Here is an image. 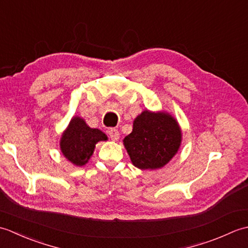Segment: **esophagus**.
Segmentation results:
<instances>
[{
  "mask_svg": "<svg viewBox=\"0 0 248 248\" xmlns=\"http://www.w3.org/2000/svg\"><path fill=\"white\" fill-rule=\"evenodd\" d=\"M108 135H109V139L112 140H117L119 139V132L117 129L112 128L108 130Z\"/></svg>",
  "mask_w": 248,
  "mask_h": 248,
  "instance_id": "esophagus-1",
  "label": "esophagus"
}]
</instances>
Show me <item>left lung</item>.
<instances>
[{
  "label": "left lung",
  "mask_w": 248,
  "mask_h": 248,
  "mask_svg": "<svg viewBox=\"0 0 248 248\" xmlns=\"http://www.w3.org/2000/svg\"><path fill=\"white\" fill-rule=\"evenodd\" d=\"M181 132L177 121L165 113L144 110L133 123V131L124 140L133 165L156 170L177 154Z\"/></svg>",
  "instance_id": "8db88e82"
}]
</instances>
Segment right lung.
<instances>
[{
	"label": "right lung",
	"mask_w": 248,
	"mask_h": 248,
	"mask_svg": "<svg viewBox=\"0 0 248 248\" xmlns=\"http://www.w3.org/2000/svg\"><path fill=\"white\" fill-rule=\"evenodd\" d=\"M107 140L102 131L89 128L83 119L76 117L62 136L61 149L73 164L82 166L89 160L98 141Z\"/></svg>",
	"instance_id": "1"
}]
</instances>
